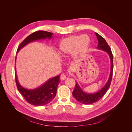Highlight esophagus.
<instances>
[{
    "label": "esophagus",
    "mask_w": 132,
    "mask_h": 132,
    "mask_svg": "<svg viewBox=\"0 0 132 132\" xmlns=\"http://www.w3.org/2000/svg\"><path fill=\"white\" fill-rule=\"evenodd\" d=\"M60 78H61V80H65L67 78H66V75L64 74H62L61 75V77H60Z\"/></svg>",
    "instance_id": "esophagus-1"
}]
</instances>
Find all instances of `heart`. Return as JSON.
Listing matches in <instances>:
<instances>
[{"label": "heart", "instance_id": "1", "mask_svg": "<svg viewBox=\"0 0 132 132\" xmlns=\"http://www.w3.org/2000/svg\"><path fill=\"white\" fill-rule=\"evenodd\" d=\"M90 45L89 37L86 35H73L64 38L59 45L60 53L63 57L74 52L75 57L84 54Z\"/></svg>", "mask_w": 132, "mask_h": 132}]
</instances>
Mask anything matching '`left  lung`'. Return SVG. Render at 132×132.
Returning a JSON list of instances; mask_svg holds the SVG:
<instances>
[{
	"label": "left lung",
	"mask_w": 132,
	"mask_h": 132,
	"mask_svg": "<svg viewBox=\"0 0 132 132\" xmlns=\"http://www.w3.org/2000/svg\"><path fill=\"white\" fill-rule=\"evenodd\" d=\"M95 35L96 36V37L98 39V44L97 46V48L99 50H102L105 51L109 54L110 57L111 62V73L109 77V79L108 80L106 84L103 88L99 91L98 93L95 94H87L85 93L79 87L78 84L77 82H76V84L75 86V89L73 92V96L74 98L78 101L79 102H80L82 104L85 105H89L92 104L96 102L99 101L104 95L106 94L108 89L111 85V83L112 81V78L113 75V54L111 52V48L108 45V43L106 41L104 38H103L101 36L98 34L97 33L95 32Z\"/></svg>",
	"instance_id": "8db88e82"
}]
</instances>
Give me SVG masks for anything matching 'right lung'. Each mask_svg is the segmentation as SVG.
Here are the masks:
<instances>
[{"label":"right lung","mask_w":132,"mask_h":132,"mask_svg":"<svg viewBox=\"0 0 132 132\" xmlns=\"http://www.w3.org/2000/svg\"><path fill=\"white\" fill-rule=\"evenodd\" d=\"M52 33L45 31H37L30 35L19 46L17 52L21 48L29 42L37 40L39 39L46 38H51ZM16 60V59H15ZM59 76L58 75L50 79L43 85L37 89L34 90H27L22 87L18 81L17 76L15 71V81L17 88L20 94L24 97L25 100L30 104L41 106L49 103L56 95L57 87L60 82Z\"/></svg>","instance_id":"obj_1"}]
</instances>
